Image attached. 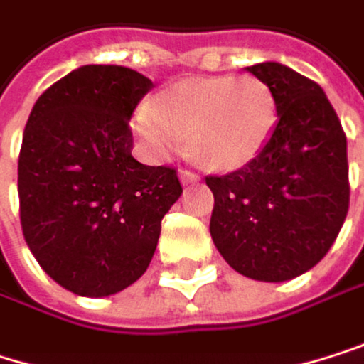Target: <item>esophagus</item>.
Here are the masks:
<instances>
[{
	"mask_svg": "<svg viewBox=\"0 0 364 364\" xmlns=\"http://www.w3.org/2000/svg\"><path fill=\"white\" fill-rule=\"evenodd\" d=\"M178 178H181V183H183V186H190V183H196V181H200V176L190 172V170H181Z\"/></svg>",
	"mask_w": 364,
	"mask_h": 364,
	"instance_id": "obj_1",
	"label": "esophagus"
}]
</instances>
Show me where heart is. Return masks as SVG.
I'll return each mask as SVG.
<instances>
[{
    "instance_id": "1",
    "label": "heart",
    "mask_w": 364,
    "mask_h": 364,
    "mask_svg": "<svg viewBox=\"0 0 364 364\" xmlns=\"http://www.w3.org/2000/svg\"><path fill=\"white\" fill-rule=\"evenodd\" d=\"M278 120L272 88L255 75L190 77L159 99H146L134 118L151 157L166 159L188 146L211 170H240L267 146Z\"/></svg>"
}]
</instances>
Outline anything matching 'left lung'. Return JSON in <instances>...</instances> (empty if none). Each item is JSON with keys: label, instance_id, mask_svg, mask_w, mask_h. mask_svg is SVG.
Wrapping results in <instances>:
<instances>
[{"label": "left lung", "instance_id": "8db88e82", "mask_svg": "<svg viewBox=\"0 0 364 364\" xmlns=\"http://www.w3.org/2000/svg\"><path fill=\"white\" fill-rule=\"evenodd\" d=\"M246 70L272 88L278 120L255 161L205 178L213 192L209 230L235 272L284 282L315 267L346 222L348 140L315 82L278 62Z\"/></svg>", "mask_w": 364, "mask_h": 364}]
</instances>
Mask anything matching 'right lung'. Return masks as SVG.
I'll list each match as a JSON object with an SVG mask.
<instances>
[{
  "label": "right lung",
  "mask_w": 364,
  "mask_h": 364,
  "mask_svg": "<svg viewBox=\"0 0 364 364\" xmlns=\"http://www.w3.org/2000/svg\"><path fill=\"white\" fill-rule=\"evenodd\" d=\"M151 88L138 70L86 64L47 88L25 124L23 235L41 267L77 296L105 298L134 284L183 192L172 168L132 155L129 120Z\"/></svg>",
  "instance_id": "1"
}]
</instances>
